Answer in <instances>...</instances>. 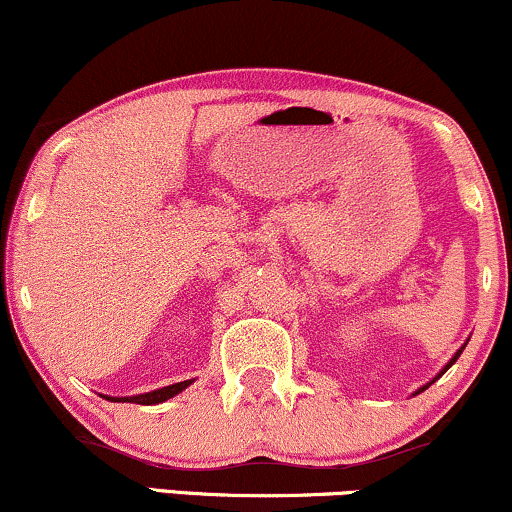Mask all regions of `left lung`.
Segmentation results:
<instances>
[{
    "instance_id": "obj_1",
    "label": "left lung",
    "mask_w": 512,
    "mask_h": 512,
    "mask_svg": "<svg viewBox=\"0 0 512 512\" xmlns=\"http://www.w3.org/2000/svg\"><path fill=\"white\" fill-rule=\"evenodd\" d=\"M460 352H462V350H460ZM460 352H458V354H455V357H453V362H450V364L446 366V369H443V371H441V374H446V371L450 369V366H453V364H455V359H458V357H460ZM441 374H438V376H441ZM422 390H424V388H422Z\"/></svg>"
}]
</instances>
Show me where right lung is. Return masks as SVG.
<instances>
[{
  "instance_id": "obj_1",
  "label": "right lung",
  "mask_w": 512,
  "mask_h": 512,
  "mask_svg": "<svg viewBox=\"0 0 512 512\" xmlns=\"http://www.w3.org/2000/svg\"><path fill=\"white\" fill-rule=\"evenodd\" d=\"M191 381H182V383H174V386H167V388H160V390H153V393H146V395H134V398H119V402H136V405H158V402H165L174 398L177 393H182V390L189 386ZM112 400V398H107Z\"/></svg>"
}]
</instances>
